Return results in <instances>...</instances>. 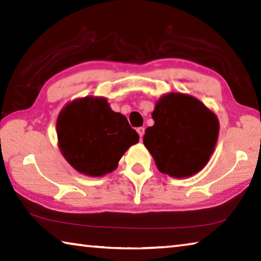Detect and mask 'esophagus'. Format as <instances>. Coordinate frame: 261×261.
I'll return each mask as SVG.
<instances>
[{"mask_svg":"<svg viewBox=\"0 0 261 261\" xmlns=\"http://www.w3.org/2000/svg\"><path fill=\"white\" fill-rule=\"evenodd\" d=\"M137 132H138V135H139V137H140V140H143V136H144V134H145V129H144V127H138V129H137Z\"/></svg>","mask_w":261,"mask_h":261,"instance_id":"1","label":"esophagus"}]
</instances>
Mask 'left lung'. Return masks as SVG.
<instances>
[{
    "mask_svg": "<svg viewBox=\"0 0 261 261\" xmlns=\"http://www.w3.org/2000/svg\"><path fill=\"white\" fill-rule=\"evenodd\" d=\"M154 125L145 131L144 145L158 169L173 177H188L205 167L219 135L215 115L193 96L170 93L158 101Z\"/></svg>",
    "mask_w": 261,
    "mask_h": 261,
    "instance_id": "left-lung-1",
    "label": "left lung"
}]
</instances>
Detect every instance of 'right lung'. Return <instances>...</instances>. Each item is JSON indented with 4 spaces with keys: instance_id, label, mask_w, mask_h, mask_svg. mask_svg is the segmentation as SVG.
Instances as JSON below:
<instances>
[{
    "instance_id": "1",
    "label": "right lung",
    "mask_w": 261,
    "mask_h": 261,
    "mask_svg": "<svg viewBox=\"0 0 261 261\" xmlns=\"http://www.w3.org/2000/svg\"><path fill=\"white\" fill-rule=\"evenodd\" d=\"M61 152L79 173L102 176L117 167L139 136L106 99L84 98L62 110L56 123Z\"/></svg>"
}]
</instances>
